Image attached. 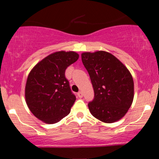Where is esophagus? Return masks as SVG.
I'll list each match as a JSON object with an SVG mask.
<instances>
[{"instance_id":"34e87169","label":"esophagus","mask_w":159,"mask_h":159,"mask_svg":"<svg viewBox=\"0 0 159 159\" xmlns=\"http://www.w3.org/2000/svg\"><path fill=\"white\" fill-rule=\"evenodd\" d=\"M77 95H78V97L81 98L83 97V93H82V92H81V91H80V92L77 93Z\"/></svg>"}]
</instances>
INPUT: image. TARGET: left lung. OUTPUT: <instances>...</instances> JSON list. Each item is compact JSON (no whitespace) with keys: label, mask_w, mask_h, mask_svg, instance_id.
<instances>
[{"label":"left lung","mask_w":159,"mask_h":159,"mask_svg":"<svg viewBox=\"0 0 159 159\" xmlns=\"http://www.w3.org/2000/svg\"><path fill=\"white\" fill-rule=\"evenodd\" d=\"M81 56L94 90V99L88 103L91 114L104 123L120 120L133 101L134 82L131 73L108 52H84Z\"/></svg>","instance_id":"8db88e82"}]
</instances>
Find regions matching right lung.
<instances>
[{"label":"right lung","mask_w":159,"mask_h":159,"mask_svg":"<svg viewBox=\"0 0 159 159\" xmlns=\"http://www.w3.org/2000/svg\"><path fill=\"white\" fill-rule=\"evenodd\" d=\"M78 58L79 54L75 51H57L30 71L25 86L26 103L40 121L55 124L70 113L76 97L65 77V71Z\"/></svg>","instance_id":"obj_1"}]
</instances>
